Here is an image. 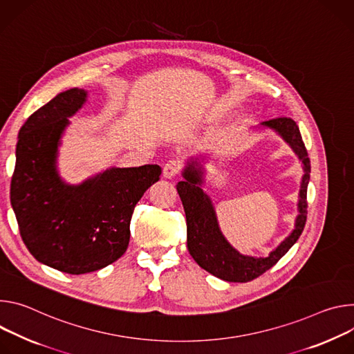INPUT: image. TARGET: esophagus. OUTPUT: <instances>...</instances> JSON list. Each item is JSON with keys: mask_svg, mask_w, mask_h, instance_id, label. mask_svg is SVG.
I'll return each instance as SVG.
<instances>
[{"mask_svg": "<svg viewBox=\"0 0 354 354\" xmlns=\"http://www.w3.org/2000/svg\"><path fill=\"white\" fill-rule=\"evenodd\" d=\"M180 170H181L180 160H169L163 167V177L173 178L174 176H177L180 173Z\"/></svg>", "mask_w": 354, "mask_h": 354, "instance_id": "esophagus-1", "label": "esophagus"}]
</instances>
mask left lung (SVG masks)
<instances>
[{
    "mask_svg": "<svg viewBox=\"0 0 354 354\" xmlns=\"http://www.w3.org/2000/svg\"><path fill=\"white\" fill-rule=\"evenodd\" d=\"M264 128L276 131L294 150L302 163L304 176L299 189L298 216L295 229L267 257H252L233 249L222 234L211 198L203 191V169L197 160L187 163L183 171L184 181L177 184L185 219L187 248L192 259L212 276L229 283H248L276 264L298 241L306 222V188L309 183L310 162L302 142L298 125L291 118H274L261 124Z\"/></svg>",
    "mask_w": 354,
    "mask_h": 354,
    "instance_id": "1",
    "label": "left lung"
}]
</instances>
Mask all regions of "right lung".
Returning a JSON list of instances; mask_svg holds the SVG:
<instances>
[{
  "instance_id": "right-lung-1",
  "label": "right lung",
  "mask_w": 354,
  "mask_h": 354,
  "mask_svg": "<svg viewBox=\"0 0 354 354\" xmlns=\"http://www.w3.org/2000/svg\"><path fill=\"white\" fill-rule=\"evenodd\" d=\"M87 91L70 88L35 111L22 125L11 178V205L30 254L68 274H86L116 261L128 249L131 218L160 166L112 167L80 185L56 170L67 118L83 106Z\"/></svg>"
}]
</instances>
